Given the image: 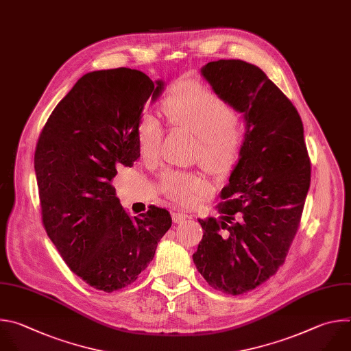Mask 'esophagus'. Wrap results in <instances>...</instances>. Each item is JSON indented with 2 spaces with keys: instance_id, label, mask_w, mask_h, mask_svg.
Here are the masks:
<instances>
[{
  "instance_id": "1",
  "label": "esophagus",
  "mask_w": 351,
  "mask_h": 351,
  "mask_svg": "<svg viewBox=\"0 0 351 351\" xmlns=\"http://www.w3.org/2000/svg\"><path fill=\"white\" fill-rule=\"evenodd\" d=\"M186 217H188V216H186V215H182V213H173V221L177 223V224L185 221Z\"/></svg>"
}]
</instances>
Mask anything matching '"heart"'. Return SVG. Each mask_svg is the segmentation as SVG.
<instances>
[{
    "mask_svg": "<svg viewBox=\"0 0 351 351\" xmlns=\"http://www.w3.org/2000/svg\"><path fill=\"white\" fill-rule=\"evenodd\" d=\"M167 119L197 135L195 156L212 173H224L235 163L245 143V125L235 119L234 108L213 88L202 83H180L163 98ZM165 128L158 116L144 112L136 123V139L141 155L149 160L159 156ZM160 191L178 206H192L208 184L196 173L165 171Z\"/></svg>",
    "mask_w": 351,
    "mask_h": 351,
    "instance_id": "heart-1",
    "label": "heart"
}]
</instances>
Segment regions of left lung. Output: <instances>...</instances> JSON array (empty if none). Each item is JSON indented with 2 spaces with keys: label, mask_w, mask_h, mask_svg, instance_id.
<instances>
[{
  "label": "left lung",
  "mask_w": 351,
  "mask_h": 351,
  "mask_svg": "<svg viewBox=\"0 0 351 351\" xmlns=\"http://www.w3.org/2000/svg\"><path fill=\"white\" fill-rule=\"evenodd\" d=\"M202 75L245 114L246 136L221 191L220 220L197 219L203 238L192 258L210 287L237 296L285 263L300 227L311 162L299 112L261 69L220 59L208 62Z\"/></svg>",
  "instance_id": "obj_1"
}]
</instances>
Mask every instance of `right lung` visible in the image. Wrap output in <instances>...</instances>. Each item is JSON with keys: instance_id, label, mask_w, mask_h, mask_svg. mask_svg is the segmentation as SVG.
I'll return each instance as SVG.
<instances>
[{"instance_id": "1", "label": "right lung", "mask_w": 351, "mask_h": 351, "mask_svg": "<svg viewBox=\"0 0 351 351\" xmlns=\"http://www.w3.org/2000/svg\"><path fill=\"white\" fill-rule=\"evenodd\" d=\"M163 82L128 67L84 75L48 117L36 147L41 219L63 261L94 289L116 292L136 281L171 227L151 204L131 217L112 180L139 158L136 123Z\"/></svg>"}]
</instances>
